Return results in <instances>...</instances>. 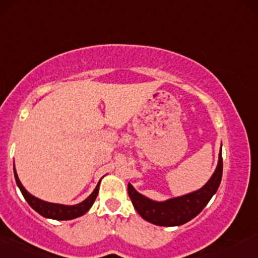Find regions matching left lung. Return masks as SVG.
I'll use <instances>...</instances> for the list:
<instances>
[{
  "label": "left lung",
  "mask_w": 258,
  "mask_h": 258,
  "mask_svg": "<svg viewBox=\"0 0 258 258\" xmlns=\"http://www.w3.org/2000/svg\"><path fill=\"white\" fill-rule=\"evenodd\" d=\"M222 176V155L220 150L219 163L209 181L201 190L185 195V196L172 198L166 202H155L144 197L128 184V196L133 207L139 215L147 221L157 226H180L188 222L197 216L210 198L218 191Z\"/></svg>",
  "instance_id": "1"
}]
</instances>
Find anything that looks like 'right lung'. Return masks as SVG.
<instances>
[{"label":"right lung","instance_id":"1","mask_svg":"<svg viewBox=\"0 0 258 258\" xmlns=\"http://www.w3.org/2000/svg\"><path fill=\"white\" fill-rule=\"evenodd\" d=\"M14 176H15V181H17V185L19 186L21 194H23L25 200L27 201V203H29L37 213H39L42 216H44V218H49V219L72 220V219L79 218V216L84 215V214L91 208V206L94 204V202L96 200V197H97L98 195L99 182L97 184V186H96L94 192H92V194L90 195L85 201H83L82 203L79 204H76V206H62V204L49 203V202L38 200V198L32 196V195L29 194V192L25 190L24 186L21 185L19 178H18L15 168H14Z\"/></svg>","mask_w":258,"mask_h":258}]
</instances>
